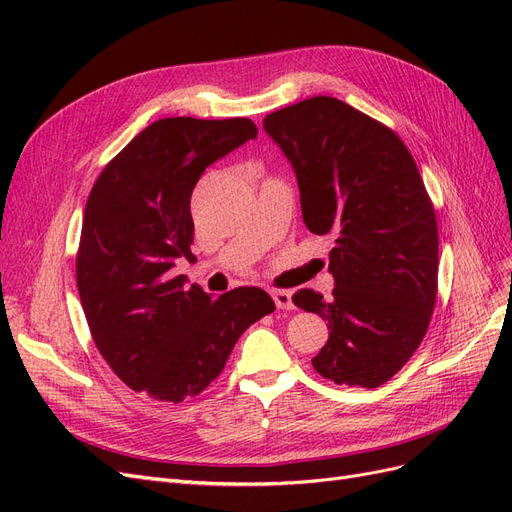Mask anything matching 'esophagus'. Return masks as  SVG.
Returning <instances> with one entry per match:
<instances>
[{
    "label": "esophagus",
    "instance_id": "esophagus-1",
    "mask_svg": "<svg viewBox=\"0 0 512 512\" xmlns=\"http://www.w3.org/2000/svg\"><path fill=\"white\" fill-rule=\"evenodd\" d=\"M271 297L277 309H292V292L290 290H271Z\"/></svg>",
    "mask_w": 512,
    "mask_h": 512
}]
</instances>
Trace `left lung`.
Returning a JSON list of instances; mask_svg holds the SVG:
<instances>
[{
	"instance_id": "8db88e82",
	"label": "left lung",
	"mask_w": 512,
	"mask_h": 512,
	"mask_svg": "<svg viewBox=\"0 0 512 512\" xmlns=\"http://www.w3.org/2000/svg\"><path fill=\"white\" fill-rule=\"evenodd\" d=\"M262 128L297 175L305 226L335 241L333 297H292L329 320L312 365L335 384L376 389L421 346L436 305L438 224L421 173L391 128L337 98L286 106Z\"/></svg>"
}]
</instances>
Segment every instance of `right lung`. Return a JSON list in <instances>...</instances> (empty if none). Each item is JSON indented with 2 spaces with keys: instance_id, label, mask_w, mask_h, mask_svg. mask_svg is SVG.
Wrapping results in <instances>:
<instances>
[{
  "instance_id": "right-lung-1",
  "label": "right lung",
  "mask_w": 512,
  "mask_h": 512,
  "mask_svg": "<svg viewBox=\"0 0 512 512\" xmlns=\"http://www.w3.org/2000/svg\"><path fill=\"white\" fill-rule=\"evenodd\" d=\"M256 134L245 117L158 119L91 188L76 286L96 348L136 393L173 404L203 393L241 333L275 309L256 286L213 299L173 271L192 258L190 198L200 175Z\"/></svg>"
}]
</instances>
